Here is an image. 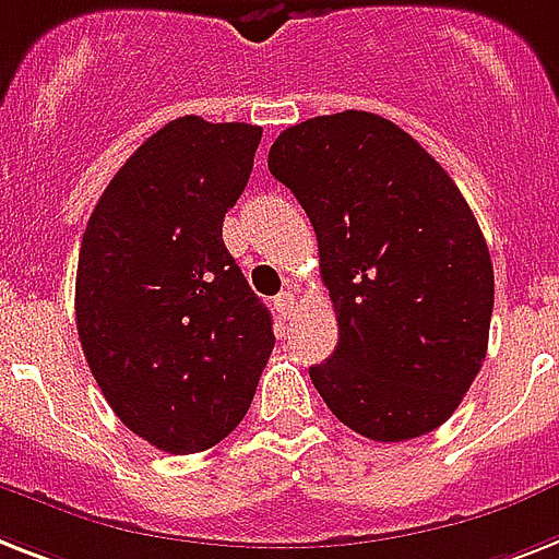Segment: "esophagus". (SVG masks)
<instances>
[{
	"instance_id": "esophagus-1",
	"label": "esophagus",
	"mask_w": 559,
	"mask_h": 559,
	"mask_svg": "<svg viewBox=\"0 0 559 559\" xmlns=\"http://www.w3.org/2000/svg\"><path fill=\"white\" fill-rule=\"evenodd\" d=\"M275 310H278L281 319H289L295 312V295L293 289H284V293L275 295Z\"/></svg>"
}]
</instances>
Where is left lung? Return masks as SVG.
Instances as JSON below:
<instances>
[{"instance_id": "8db88e82", "label": "left lung", "mask_w": 559, "mask_h": 559, "mask_svg": "<svg viewBox=\"0 0 559 559\" xmlns=\"http://www.w3.org/2000/svg\"><path fill=\"white\" fill-rule=\"evenodd\" d=\"M270 171L319 238L338 347L310 367L335 419L373 442L437 430L488 350L493 266L451 175L370 111L281 131Z\"/></svg>"}]
</instances>
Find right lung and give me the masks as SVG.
Segmentation results:
<instances>
[{
  "mask_svg": "<svg viewBox=\"0 0 559 559\" xmlns=\"http://www.w3.org/2000/svg\"><path fill=\"white\" fill-rule=\"evenodd\" d=\"M261 126L180 117L122 163L85 226L76 333L111 411L166 453H198L247 416L275 335L224 217Z\"/></svg>",
  "mask_w": 559,
  "mask_h": 559,
  "instance_id": "right-lung-1",
  "label": "right lung"
}]
</instances>
